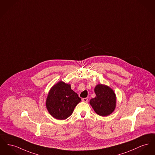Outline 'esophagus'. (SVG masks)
<instances>
[{
  "instance_id": "34e87169",
  "label": "esophagus",
  "mask_w": 155,
  "mask_h": 155,
  "mask_svg": "<svg viewBox=\"0 0 155 155\" xmlns=\"http://www.w3.org/2000/svg\"><path fill=\"white\" fill-rule=\"evenodd\" d=\"M82 101L83 102H88V98H82Z\"/></svg>"
}]
</instances>
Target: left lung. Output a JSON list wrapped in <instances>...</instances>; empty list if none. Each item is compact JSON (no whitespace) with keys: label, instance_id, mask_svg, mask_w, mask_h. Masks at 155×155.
I'll list each match as a JSON object with an SVG mask.
<instances>
[{"label":"left lung","instance_id":"left-lung-1","mask_svg":"<svg viewBox=\"0 0 155 155\" xmlns=\"http://www.w3.org/2000/svg\"><path fill=\"white\" fill-rule=\"evenodd\" d=\"M96 97L92 98L90 104L95 112L99 115L105 117L110 115L115 108L116 96L109 87L98 84L95 89Z\"/></svg>","mask_w":155,"mask_h":155}]
</instances>
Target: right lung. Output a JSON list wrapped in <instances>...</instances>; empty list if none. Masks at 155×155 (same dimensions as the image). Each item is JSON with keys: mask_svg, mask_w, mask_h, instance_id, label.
Returning <instances> with one entry per match:
<instances>
[{"mask_svg": "<svg viewBox=\"0 0 155 155\" xmlns=\"http://www.w3.org/2000/svg\"><path fill=\"white\" fill-rule=\"evenodd\" d=\"M80 101L81 98L71 89L70 85L60 81L49 92L46 107L54 118L63 120L73 114L75 107Z\"/></svg>", "mask_w": 155, "mask_h": 155, "instance_id": "1", "label": "right lung"}]
</instances>
